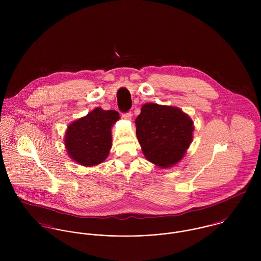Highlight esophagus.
<instances>
[{
  "label": "esophagus",
  "instance_id": "1",
  "mask_svg": "<svg viewBox=\"0 0 261 261\" xmlns=\"http://www.w3.org/2000/svg\"><path fill=\"white\" fill-rule=\"evenodd\" d=\"M132 116H133V114H132V112H125V113H122V117L124 118V119H127V120H130L132 119Z\"/></svg>",
  "mask_w": 261,
  "mask_h": 261
}]
</instances>
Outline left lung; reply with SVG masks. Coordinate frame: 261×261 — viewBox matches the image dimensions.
I'll return each mask as SVG.
<instances>
[{
  "label": "left lung",
  "instance_id": "left-lung-1",
  "mask_svg": "<svg viewBox=\"0 0 261 261\" xmlns=\"http://www.w3.org/2000/svg\"><path fill=\"white\" fill-rule=\"evenodd\" d=\"M136 125L145 156L161 168H170L180 162L193 139V120L175 107L146 103Z\"/></svg>",
  "mask_w": 261,
  "mask_h": 261
}]
</instances>
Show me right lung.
I'll list each match as a JSON object with an SVG mask.
<instances>
[{"mask_svg": "<svg viewBox=\"0 0 261 261\" xmlns=\"http://www.w3.org/2000/svg\"><path fill=\"white\" fill-rule=\"evenodd\" d=\"M119 118L115 111L94 109L68 125L64 142L69 156L81 166L102 163L112 148V126Z\"/></svg>", "mask_w": 261, "mask_h": 261, "instance_id": "1", "label": "right lung"}]
</instances>
